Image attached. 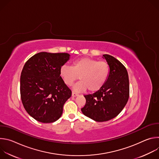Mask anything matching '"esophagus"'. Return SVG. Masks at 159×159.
<instances>
[{"instance_id": "obj_1", "label": "esophagus", "mask_w": 159, "mask_h": 159, "mask_svg": "<svg viewBox=\"0 0 159 159\" xmlns=\"http://www.w3.org/2000/svg\"><path fill=\"white\" fill-rule=\"evenodd\" d=\"M72 96L73 97H76V96H78V94H77V93H75L72 92Z\"/></svg>"}]
</instances>
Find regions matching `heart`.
Listing matches in <instances>:
<instances>
[{"label":"heart","instance_id":"b5f03b06","mask_svg":"<svg viewBox=\"0 0 159 159\" xmlns=\"http://www.w3.org/2000/svg\"><path fill=\"white\" fill-rule=\"evenodd\" d=\"M109 64L104 61L83 57L75 60L72 66L64 65L60 69V75L64 83L68 85L79 79L74 89L80 92L87 89L90 93L100 90L106 82L109 75Z\"/></svg>","mask_w":159,"mask_h":159}]
</instances>
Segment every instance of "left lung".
I'll return each instance as SVG.
<instances>
[{
    "label": "left lung",
    "instance_id": "1",
    "mask_svg": "<svg viewBox=\"0 0 159 159\" xmlns=\"http://www.w3.org/2000/svg\"><path fill=\"white\" fill-rule=\"evenodd\" d=\"M103 57L110 68L107 80L98 91L84 96L86 102L81 109L84 115L98 122L117 116L126 104L129 95L126 67L112 56L106 54Z\"/></svg>",
    "mask_w": 159,
    "mask_h": 159
}]
</instances>
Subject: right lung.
<instances>
[{"mask_svg":"<svg viewBox=\"0 0 159 159\" xmlns=\"http://www.w3.org/2000/svg\"><path fill=\"white\" fill-rule=\"evenodd\" d=\"M66 53L40 52L25 64L20 79L22 103L28 114L38 121L53 123L58 120L63 107L72 96L60 69L68 60Z\"/></svg>","mask_w":159,"mask_h":159,"instance_id":"obj_1","label":"right lung"}]
</instances>
